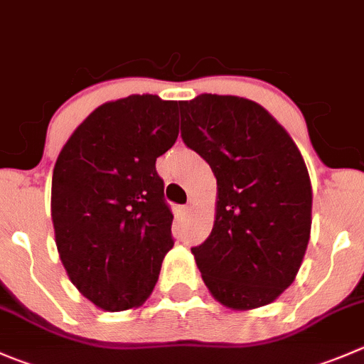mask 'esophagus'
I'll return each instance as SVG.
<instances>
[{
	"label": "esophagus",
	"mask_w": 364,
	"mask_h": 364,
	"mask_svg": "<svg viewBox=\"0 0 364 364\" xmlns=\"http://www.w3.org/2000/svg\"><path fill=\"white\" fill-rule=\"evenodd\" d=\"M189 210H191V202H189L188 205H184V207H182V213H184V214H188Z\"/></svg>",
	"instance_id": "esophagus-1"
}]
</instances>
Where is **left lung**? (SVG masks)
<instances>
[{"instance_id": "left-lung-1", "label": "left lung", "mask_w": 364, "mask_h": 364, "mask_svg": "<svg viewBox=\"0 0 364 364\" xmlns=\"http://www.w3.org/2000/svg\"><path fill=\"white\" fill-rule=\"evenodd\" d=\"M178 105L182 139L218 184L213 230L191 248L203 282L232 309L266 306L295 280L309 243L313 191L302 154L252 100L200 95Z\"/></svg>"}]
</instances>
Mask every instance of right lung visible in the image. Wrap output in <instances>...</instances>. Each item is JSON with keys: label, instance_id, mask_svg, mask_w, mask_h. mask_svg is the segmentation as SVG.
Wrapping results in <instances>:
<instances>
[{"label": "right lung", "instance_id": "1", "mask_svg": "<svg viewBox=\"0 0 364 364\" xmlns=\"http://www.w3.org/2000/svg\"><path fill=\"white\" fill-rule=\"evenodd\" d=\"M178 103L132 95L100 105L62 148L51 180L60 261L105 311L141 306L173 248V214L155 161L178 137Z\"/></svg>", "mask_w": 364, "mask_h": 364}]
</instances>
